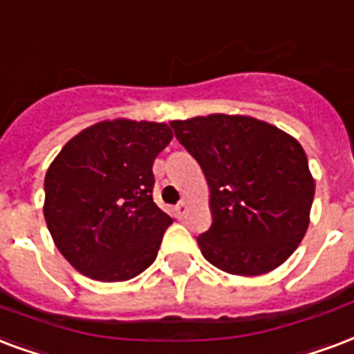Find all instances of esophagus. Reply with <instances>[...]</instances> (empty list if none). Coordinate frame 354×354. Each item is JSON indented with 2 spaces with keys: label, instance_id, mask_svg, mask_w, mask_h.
Masks as SVG:
<instances>
[{
  "label": "esophagus",
  "instance_id": "1",
  "mask_svg": "<svg viewBox=\"0 0 354 354\" xmlns=\"http://www.w3.org/2000/svg\"><path fill=\"white\" fill-rule=\"evenodd\" d=\"M187 211H188V203H187V201H180V203H177V205H175V209H174L175 218L183 220V218H185V214H187Z\"/></svg>",
  "mask_w": 354,
  "mask_h": 354
}]
</instances>
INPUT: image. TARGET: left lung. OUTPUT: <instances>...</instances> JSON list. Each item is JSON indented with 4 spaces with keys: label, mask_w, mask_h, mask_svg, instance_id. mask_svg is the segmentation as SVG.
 I'll return each mask as SVG.
<instances>
[{
    "label": "left lung",
    "mask_w": 354,
    "mask_h": 354,
    "mask_svg": "<svg viewBox=\"0 0 354 354\" xmlns=\"http://www.w3.org/2000/svg\"><path fill=\"white\" fill-rule=\"evenodd\" d=\"M169 124L209 185L212 224L198 237L203 257L230 274L280 267L310 224L315 183L302 145L246 115L212 113Z\"/></svg>",
    "instance_id": "left-lung-1"
}]
</instances>
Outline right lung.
I'll return each mask as SVG.
<instances>
[{"label":"right lung","mask_w":354,"mask_h":354,"mask_svg":"<svg viewBox=\"0 0 354 354\" xmlns=\"http://www.w3.org/2000/svg\"><path fill=\"white\" fill-rule=\"evenodd\" d=\"M171 138L166 123L102 121L66 142L50 164L44 218L78 272L124 281L155 261L174 220L153 201V162Z\"/></svg>","instance_id":"obj_1"}]
</instances>
